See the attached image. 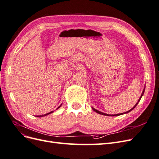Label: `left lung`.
<instances>
[{"label": "left lung", "mask_w": 159, "mask_h": 159, "mask_svg": "<svg viewBox=\"0 0 159 159\" xmlns=\"http://www.w3.org/2000/svg\"><path fill=\"white\" fill-rule=\"evenodd\" d=\"M144 91H145V89L143 90V93H142V95H141V96L140 97V99H139V101H140V99H141V98H142V96H143V93H144ZM138 104V103H136V105H134V106L131 109H130L129 111H127V112H125V113H120V114H116V115H108V114H106V113H102V112H101V111H99L98 110H97V109H94V108H93L92 107V109H93V110L94 111H95L96 113H99V114H101V115H107V116H118V115H123V114H124V113H129V112H130L131 111H132L134 107H135L136 106H137V105Z\"/></svg>", "instance_id": "obj_1"}]
</instances>
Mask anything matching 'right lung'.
Here are the masks:
<instances>
[{"label":"right lung","instance_id":"1","mask_svg":"<svg viewBox=\"0 0 159 159\" xmlns=\"http://www.w3.org/2000/svg\"><path fill=\"white\" fill-rule=\"evenodd\" d=\"M61 105H60V106L58 107V108H60V107H61ZM57 108V109H58ZM53 111H51V112H50V113H46V114H45V115H38V116H36V117H43V116H45V115H48V114H50V113H52Z\"/></svg>","mask_w":159,"mask_h":159}]
</instances>
